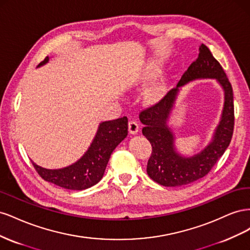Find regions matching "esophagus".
<instances>
[{"mask_svg": "<svg viewBox=\"0 0 250 250\" xmlns=\"http://www.w3.org/2000/svg\"><path fill=\"white\" fill-rule=\"evenodd\" d=\"M128 129H129V132L131 134H135L139 131V123L135 120H131L128 123Z\"/></svg>", "mask_w": 250, "mask_h": 250, "instance_id": "obj_1", "label": "esophagus"}]
</instances>
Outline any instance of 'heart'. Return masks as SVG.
<instances>
[{
    "instance_id": "b5f03b06",
    "label": "heart",
    "mask_w": 250,
    "mask_h": 250,
    "mask_svg": "<svg viewBox=\"0 0 250 250\" xmlns=\"http://www.w3.org/2000/svg\"><path fill=\"white\" fill-rule=\"evenodd\" d=\"M155 73H156L155 67H151V69H148L145 73H144L143 77H142V80L145 81V80H148L150 78H152L154 75H155Z\"/></svg>"
}]
</instances>
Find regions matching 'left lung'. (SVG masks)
<instances>
[{
  "label": "left lung",
  "instance_id": "obj_1",
  "mask_svg": "<svg viewBox=\"0 0 250 250\" xmlns=\"http://www.w3.org/2000/svg\"><path fill=\"white\" fill-rule=\"evenodd\" d=\"M198 78H215L219 81L226 93L225 109L213 142L200 154L187 159L180 157L173 150L172 135L167 126V119L178 87ZM140 120L145 125L142 132L152 146V152L147 164V173L157 184L165 187L185 186L204 177L213 169L229 146L232 138L233 93L223 67L206 44H201L198 58L188 67L177 86L172 88L155 104L143 109L140 112Z\"/></svg>",
  "mask_w": 250,
  "mask_h": 250
}]
</instances>
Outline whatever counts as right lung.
<instances>
[{"mask_svg": "<svg viewBox=\"0 0 250 250\" xmlns=\"http://www.w3.org/2000/svg\"><path fill=\"white\" fill-rule=\"evenodd\" d=\"M48 59V57L44 58L40 65L46 63ZM127 133V117L106 121L100 125L92 145L85 154L70 167L59 170H48L34 163L32 164L43 180L67 190H85L101 180L110 154L126 138Z\"/></svg>", "mask_w": 250, "mask_h": 250, "instance_id": "add662e5", "label": "right lung"}]
</instances>
